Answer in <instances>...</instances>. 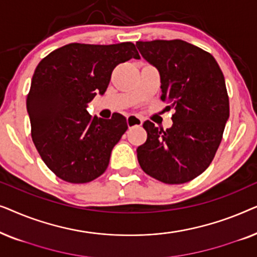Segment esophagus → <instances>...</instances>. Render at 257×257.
<instances>
[{"instance_id": "esophagus-1", "label": "esophagus", "mask_w": 257, "mask_h": 257, "mask_svg": "<svg viewBox=\"0 0 257 257\" xmlns=\"http://www.w3.org/2000/svg\"><path fill=\"white\" fill-rule=\"evenodd\" d=\"M126 121H127V126L130 128L135 127V126H142L143 124V119L136 114H130Z\"/></svg>"}]
</instances>
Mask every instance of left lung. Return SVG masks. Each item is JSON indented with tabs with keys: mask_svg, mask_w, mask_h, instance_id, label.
Segmentation results:
<instances>
[{
	"mask_svg": "<svg viewBox=\"0 0 257 257\" xmlns=\"http://www.w3.org/2000/svg\"><path fill=\"white\" fill-rule=\"evenodd\" d=\"M159 70L161 100L174 107L173 125L164 131L146 120V143L137 149L140 167L164 184L193 180L212 163L229 118L223 73L209 52L181 40L137 42Z\"/></svg>",
	"mask_w": 257,
	"mask_h": 257,
	"instance_id": "1",
	"label": "left lung"
}]
</instances>
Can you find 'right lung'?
Segmentation results:
<instances>
[{
  "label": "right lung",
  "instance_id": "obj_1",
  "mask_svg": "<svg viewBox=\"0 0 257 257\" xmlns=\"http://www.w3.org/2000/svg\"><path fill=\"white\" fill-rule=\"evenodd\" d=\"M131 58H140L131 42L71 43L38 63L27 98L31 138L44 164L62 180L85 184L106 171L127 122L120 113L92 117L86 107L106 91L115 66Z\"/></svg>",
  "mask_w": 257,
  "mask_h": 257
}]
</instances>
